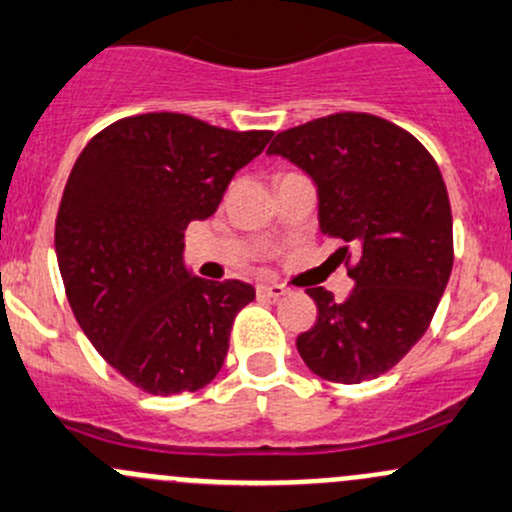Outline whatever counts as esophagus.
Masks as SVG:
<instances>
[{
	"label": "esophagus",
	"instance_id": "34e87169",
	"mask_svg": "<svg viewBox=\"0 0 512 512\" xmlns=\"http://www.w3.org/2000/svg\"><path fill=\"white\" fill-rule=\"evenodd\" d=\"M257 292H260L262 297H272V299H279V297H284V294H287L289 289L284 287V284H277V282H272V284H260V287H257Z\"/></svg>",
	"mask_w": 512,
	"mask_h": 512
}]
</instances>
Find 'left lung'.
Here are the masks:
<instances>
[{
	"label": "left lung",
	"mask_w": 512,
	"mask_h": 512,
	"mask_svg": "<svg viewBox=\"0 0 512 512\" xmlns=\"http://www.w3.org/2000/svg\"><path fill=\"white\" fill-rule=\"evenodd\" d=\"M267 154L311 176L319 225L338 238L355 287L343 304L306 289L316 324L297 338L306 368L331 383L358 385L395 368L424 336L454 265L444 179L432 154L383 117L336 112L284 129Z\"/></svg>",
	"instance_id": "8db88e82"
}]
</instances>
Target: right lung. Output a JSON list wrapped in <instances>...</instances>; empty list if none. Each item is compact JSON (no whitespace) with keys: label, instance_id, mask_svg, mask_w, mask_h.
Returning <instances> with one entry per match:
<instances>
[{"label":"right lung","instance_id":"1","mask_svg":"<svg viewBox=\"0 0 512 512\" xmlns=\"http://www.w3.org/2000/svg\"><path fill=\"white\" fill-rule=\"evenodd\" d=\"M267 129L233 132L179 112L112 122L80 152L56 218V257L80 328L149 395L208 385L255 289L193 277L184 230L218 211Z\"/></svg>","mask_w":512,"mask_h":512}]
</instances>
